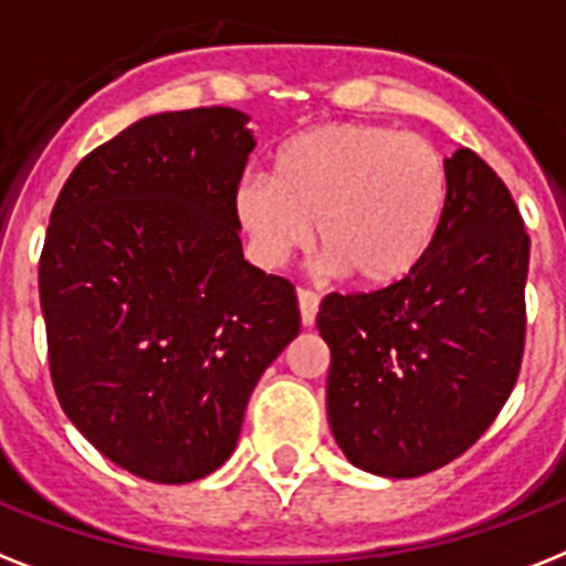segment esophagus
<instances>
[{
	"mask_svg": "<svg viewBox=\"0 0 566 566\" xmlns=\"http://www.w3.org/2000/svg\"><path fill=\"white\" fill-rule=\"evenodd\" d=\"M297 303H301V321H303V326L315 324L317 303H321L317 292H312V289H297Z\"/></svg>",
	"mask_w": 566,
	"mask_h": 566,
	"instance_id": "esophagus-1",
	"label": "esophagus"
}]
</instances>
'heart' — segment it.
<instances>
[{
    "label": "heart",
    "mask_w": 566,
    "mask_h": 566,
    "mask_svg": "<svg viewBox=\"0 0 566 566\" xmlns=\"http://www.w3.org/2000/svg\"><path fill=\"white\" fill-rule=\"evenodd\" d=\"M448 205L440 149L419 135L373 124H324L292 135L272 156L269 179L237 188V219L256 260L277 269L312 242L324 269L364 289L417 272Z\"/></svg>",
    "instance_id": "obj_1"
}]
</instances>
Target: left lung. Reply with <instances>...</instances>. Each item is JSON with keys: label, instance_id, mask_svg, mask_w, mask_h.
<instances>
[{"label": "left lung", "instance_id": "8db88e82", "mask_svg": "<svg viewBox=\"0 0 566 566\" xmlns=\"http://www.w3.org/2000/svg\"><path fill=\"white\" fill-rule=\"evenodd\" d=\"M448 205L419 269L370 294H326V413L358 469L419 478L469 451L506 405L526 338L530 233L478 153L446 158Z\"/></svg>", "mask_w": 566, "mask_h": 566}]
</instances>
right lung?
Returning a JSON list of instances; mask_svg holds the SVG:
<instances>
[{
  "label": "right lung",
  "instance_id": "add662e5",
  "mask_svg": "<svg viewBox=\"0 0 566 566\" xmlns=\"http://www.w3.org/2000/svg\"><path fill=\"white\" fill-rule=\"evenodd\" d=\"M245 124L231 106L135 120L74 167L51 210L40 303L60 408L149 483L217 471L251 390L301 333L292 283L242 256Z\"/></svg>",
  "mask_w": 566,
  "mask_h": 566
}]
</instances>
